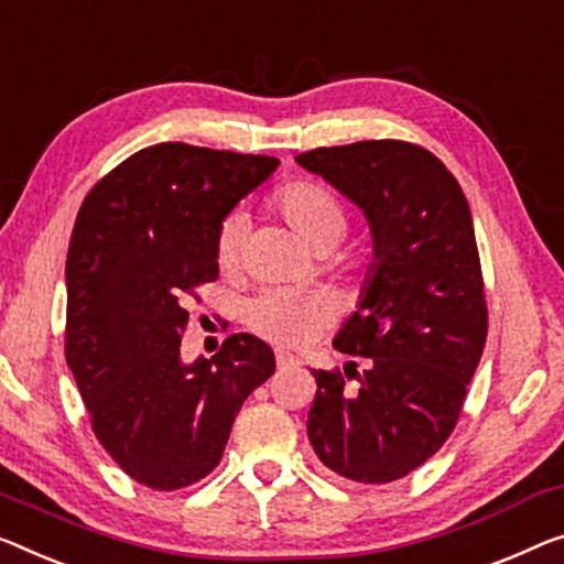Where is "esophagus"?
Returning a JSON list of instances; mask_svg holds the SVG:
<instances>
[{
	"label": "esophagus",
	"mask_w": 564,
	"mask_h": 564,
	"mask_svg": "<svg viewBox=\"0 0 564 564\" xmlns=\"http://www.w3.org/2000/svg\"><path fill=\"white\" fill-rule=\"evenodd\" d=\"M275 365H279V367H296L299 365V357H293L291 351L275 349Z\"/></svg>",
	"instance_id": "34e87169"
}]
</instances>
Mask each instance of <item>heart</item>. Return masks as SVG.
Segmentation results:
<instances>
[{"mask_svg":"<svg viewBox=\"0 0 564 564\" xmlns=\"http://www.w3.org/2000/svg\"><path fill=\"white\" fill-rule=\"evenodd\" d=\"M273 205L283 220L296 230L314 250H329L347 232V213L341 202L316 182H291L275 192ZM246 220L228 215L217 230L215 256L225 271L240 263ZM329 318V304L314 291L265 289L248 304V324L275 344H304Z\"/></svg>","mask_w":564,"mask_h":564,"instance_id":"1","label":"heart"}]
</instances>
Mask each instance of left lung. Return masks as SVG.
Listing matches in <instances>:
<instances>
[{"label": "left lung", "mask_w": 564, "mask_h": 564, "mask_svg": "<svg viewBox=\"0 0 564 564\" xmlns=\"http://www.w3.org/2000/svg\"><path fill=\"white\" fill-rule=\"evenodd\" d=\"M296 162L362 209L375 248L359 306L334 336L367 369H311L308 441L334 474L398 481L448 441L486 344L468 202L441 159L408 141L322 147ZM344 376L360 382L355 393Z\"/></svg>", "instance_id": "left-lung-1"}]
</instances>
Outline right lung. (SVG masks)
Returning a JSON list of instances; mask_svg holds the SVG:
<instances>
[{
  "label": "right lung",
  "mask_w": 564,
  "mask_h": 564,
  "mask_svg": "<svg viewBox=\"0 0 564 564\" xmlns=\"http://www.w3.org/2000/svg\"><path fill=\"white\" fill-rule=\"evenodd\" d=\"M275 166V156L156 144L108 172L75 217L67 367L100 445L154 491L220 464L240 405L275 369L253 334H230L213 359L180 355L187 299L220 273L217 230Z\"/></svg>",
  "instance_id": "add662e5"
}]
</instances>
